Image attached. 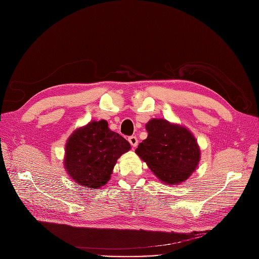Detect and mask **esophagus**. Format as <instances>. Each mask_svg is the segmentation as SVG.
<instances>
[{
    "instance_id": "1",
    "label": "esophagus",
    "mask_w": 259,
    "mask_h": 259,
    "mask_svg": "<svg viewBox=\"0 0 259 259\" xmlns=\"http://www.w3.org/2000/svg\"><path fill=\"white\" fill-rule=\"evenodd\" d=\"M128 142H130V144H131L133 147H134V148H136L137 145H138V139H137L136 136H131V137H128Z\"/></svg>"
}]
</instances>
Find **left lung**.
Masks as SVG:
<instances>
[{
  "label": "left lung",
  "mask_w": 259,
  "mask_h": 259,
  "mask_svg": "<svg viewBox=\"0 0 259 259\" xmlns=\"http://www.w3.org/2000/svg\"><path fill=\"white\" fill-rule=\"evenodd\" d=\"M148 137L138 145L136 154L166 185H178L198 167L201 150L187 127L165 119H152L146 124Z\"/></svg>",
  "instance_id": "8db88e82"
}]
</instances>
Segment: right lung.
Here are the masks:
<instances>
[{
  "instance_id": "obj_1",
  "label": "right lung",
  "mask_w": 259,
  "mask_h": 259,
  "mask_svg": "<svg viewBox=\"0 0 259 259\" xmlns=\"http://www.w3.org/2000/svg\"><path fill=\"white\" fill-rule=\"evenodd\" d=\"M130 149L127 140L109 128L106 120L92 121L67 139L64 166L76 185L99 189L110 179L116 160Z\"/></svg>"
}]
</instances>
